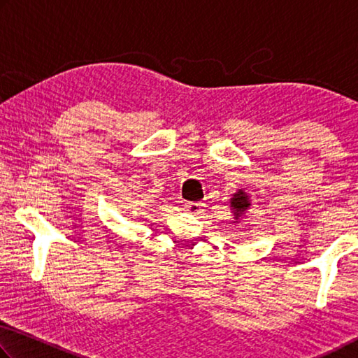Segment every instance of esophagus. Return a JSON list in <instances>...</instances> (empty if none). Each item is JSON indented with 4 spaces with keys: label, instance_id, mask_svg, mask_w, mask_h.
<instances>
[{
    "label": "esophagus",
    "instance_id": "34e87169",
    "mask_svg": "<svg viewBox=\"0 0 358 358\" xmlns=\"http://www.w3.org/2000/svg\"><path fill=\"white\" fill-rule=\"evenodd\" d=\"M184 209L189 212V214H201L203 204L201 203H185Z\"/></svg>",
    "mask_w": 358,
    "mask_h": 358
}]
</instances>
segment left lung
<instances>
[{
    "label": "left lung",
    "instance_id": "left-lung-1",
    "mask_svg": "<svg viewBox=\"0 0 358 358\" xmlns=\"http://www.w3.org/2000/svg\"><path fill=\"white\" fill-rule=\"evenodd\" d=\"M229 203H231V210H233V215H234L233 223H239L242 215L245 214V212L250 208H252V203H250V196L242 189L234 193L233 198L229 199Z\"/></svg>",
    "mask_w": 358,
    "mask_h": 358
}]
</instances>
